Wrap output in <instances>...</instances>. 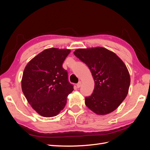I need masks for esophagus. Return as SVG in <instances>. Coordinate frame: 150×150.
Listing matches in <instances>:
<instances>
[{
	"label": "esophagus",
	"instance_id": "obj_1",
	"mask_svg": "<svg viewBox=\"0 0 150 150\" xmlns=\"http://www.w3.org/2000/svg\"><path fill=\"white\" fill-rule=\"evenodd\" d=\"M81 84H82V83H81V81H80V82H79L78 84H77V88H79L80 87H81Z\"/></svg>",
	"mask_w": 150,
	"mask_h": 150
}]
</instances>
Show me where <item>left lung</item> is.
Instances as JSON below:
<instances>
[{"mask_svg":"<svg viewBox=\"0 0 150 150\" xmlns=\"http://www.w3.org/2000/svg\"><path fill=\"white\" fill-rule=\"evenodd\" d=\"M74 55L91 72L94 89L85 98V104L98 115L115 111L128 93L130 76L128 68L116 54L102 47L78 49Z\"/></svg>","mask_w":150,"mask_h":150,"instance_id":"left-lung-1","label":"left lung"}]
</instances>
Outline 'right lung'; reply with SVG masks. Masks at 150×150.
<instances>
[{"label": "right lung", "mask_w": 150, "mask_h": 150, "mask_svg": "<svg viewBox=\"0 0 150 150\" xmlns=\"http://www.w3.org/2000/svg\"><path fill=\"white\" fill-rule=\"evenodd\" d=\"M70 49L49 48L44 50L28 63L22 74V92L39 115H57L66 106L67 97L74 90L68 81L62 63Z\"/></svg>", "instance_id": "obj_1"}]
</instances>
